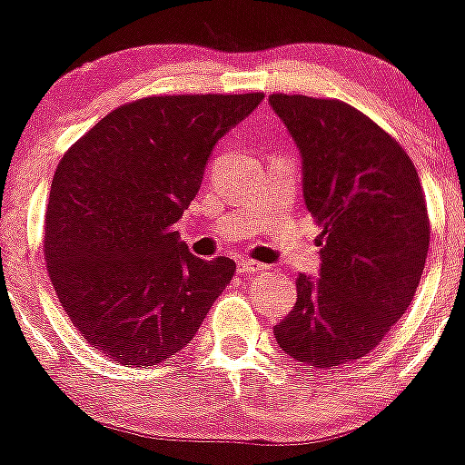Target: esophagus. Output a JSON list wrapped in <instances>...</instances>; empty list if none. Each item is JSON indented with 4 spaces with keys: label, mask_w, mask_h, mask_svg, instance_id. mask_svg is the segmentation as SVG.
I'll list each match as a JSON object with an SVG mask.
<instances>
[{
    "label": "esophagus",
    "mask_w": 465,
    "mask_h": 465,
    "mask_svg": "<svg viewBox=\"0 0 465 465\" xmlns=\"http://www.w3.org/2000/svg\"><path fill=\"white\" fill-rule=\"evenodd\" d=\"M238 271H241V273H259V271H263V263L254 262V259L242 257V259H238Z\"/></svg>",
    "instance_id": "esophagus-1"
}]
</instances>
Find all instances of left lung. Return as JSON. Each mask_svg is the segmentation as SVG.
<instances>
[{
	"mask_svg": "<svg viewBox=\"0 0 465 465\" xmlns=\"http://www.w3.org/2000/svg\"><path fill=\"white\" fill-rule=\"evenodd\" d=\"M303 160L305 206L322 227L320 278H296L273 336L305 368L366 357L412 303L430 241L415 164L380 124L338 99L271 94Z\"/></svg>",
	"mask_w": 465,
	"mask_h": 465,
	"instance_id": "8db88e82",
	"label": "left lung"
}]
</instances>
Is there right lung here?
Returning a JSON list of instances; mask_svg holds the SVG:
<instances>
[{
	"label": "right lung",
	"instance_id": "add662e5",
	"mask_svg": "<svg viewBox=\"0 0 465 465\" xmlns=\"http://www.w3.org/2000/svg\"><path fill=\"white\" fill-rule=\"evenodd\" d=\"M262 99H136L99 120L57 164L45 269L76 331L113 361L145 368L181 352L236 273L229 257H194L173 227L202 187L211 150Z\"/></svg>",
	"mask_w": 465,
	"mask_h": 465
}]
</instances>
